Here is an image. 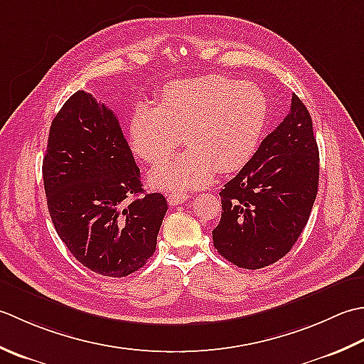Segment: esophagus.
I'll return each instance as SVG.
<instances>
[{
	"label": "esophagus",
	"instance_id": "esophagus-1",
	"mask_svg": "<svg viewBox=\"0 0 364 364\" xmlns=\"http://www.w3.org/2000/svg\"><path fill=\"white\" fill-rule=\"evenodd\" d=\"M190 195L188 193H183V191H169L168 193V203L171 205H181L185 201H188Z\"/></svg>",
	"mask_w": 364,
	"mask_h": 364
}]
</instances>
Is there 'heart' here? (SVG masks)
<instances>
[{
  "instance_id": "heart-1",
  "label": "heart",
  "mask_w": 364,
  "mask_h": 364,
  "mask_svg": "<svg viewBox=\"0 0 364 364\" xmlns=\"http://www.w3.org/2000/svg\"><path fill=\"white\" fill-rule=\"evenodd\" d=\"M269 103L255 85L221 75L179 80L163 89L157 108L141 103L132 117V146L146 161L166 160L182 143L190 147L149 176L155 188L203 187L215 173L247 165L261 143Z\"/></svg>"
}]
</instances>
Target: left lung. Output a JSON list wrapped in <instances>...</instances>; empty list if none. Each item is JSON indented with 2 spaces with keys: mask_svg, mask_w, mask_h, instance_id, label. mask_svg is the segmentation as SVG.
<instances>
[{
  "mask_svg": "<svg viewBox=\"0 0 364 364\" xmlns=\"http://www.w3.org/2000/svg\"><path fill=\"white\" fill-rule=\"evenodd\" d=\"M318 187V147L309 111L292 95L291 111L220 191L218 253L237 267L262 269L286 256L306 226Z\"/></svg>",
  "mask_w": 364,
  "mask_h": 364,
  "instance_id": "8db88e82",
  "label": "left lung"
}]
</instances>
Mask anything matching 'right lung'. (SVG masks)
Here are the masks:
<instances>
[{"mask_svg": "<svg viewBox=\"0 0 364 364\" xmlns=\"http://www.w3.org/2000/svg\"><path fill=\"white\" fill-rule=\"evenodd\" d=\"M42 174L59 239L86 269L122 278L152 257L168 203L142 195L119 121L91 94L77 91L55 116Z\"/></svg>", "mask_w": 364, "mask_h": 364, "instance_id": "1", "label": "right lung"}]
</instances>
